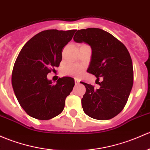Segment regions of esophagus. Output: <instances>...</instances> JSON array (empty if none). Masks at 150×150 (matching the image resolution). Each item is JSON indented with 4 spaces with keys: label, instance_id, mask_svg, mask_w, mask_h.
<instances>
[{
    "label": "esophagus",
    "instance_id": "esophagus-1",
    "mask_svg": "<svg viewBox=\"0 0 150 150\" xmlns=\"http://www.w3.org/2000/svg\"><path fill=\"white\" fill-rule=\"evenodd\" d=\"M75 85H78V83H80V80L78 79V78H75Z\"/></svg>",
    "mask_w": 150,
    "mask_h": 150
}]
</instances>
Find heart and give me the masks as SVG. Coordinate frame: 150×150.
Wrapping results in <instances>:
<instances>
[{"mask_svg": "<svg viewBox=\"0 0 150 150\" xmlns=\"http://www.w3.org/2000/svg\"><path fill=\"white\" fill-rule=\"evenodd\" d=\"M64 74L67 75H74V76H80L82 74L81 67L73 64H68L63 70Z\"/></svg>", "mask_w": 150, "mask_h": 150, "instance_id": "b5f03b06", "label": "heart"}]
</instances>
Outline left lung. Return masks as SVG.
<instances>
[{"mask_svg":"<svg viewBox=\"0 0 150 150\" xmlns=\"http://www.w3.org/2000/svg\"><path fill=\"white\" fill-rule=\"evenodd\" d=\"M73 39L92 49L87 72L97 78L100 88L81 82L86 88L81 100L84 112L98 120H108L124 109L134 81L132 58L127 47L112 34L98 28L78 30Z\"/></svg>","mask_w":150,"mask_h":150,"instance_id":"left-lung-1","label":"left lung"}]
</instances>
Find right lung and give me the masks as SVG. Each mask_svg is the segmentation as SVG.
<instances>
[{
  "label": "right lung",
  "mask_w": 150,
  "mask_h": 150,
  "mask_svg": "<svg viewBox=\"0 0 150 150\" xmlns=\"http://www.w3.org/2000/svg\"><path fill=\"white\" fill-rule=\"evenodd\" d=\"M76 30H46L28 41L18 54L12 72L13 89L21 106L30 116L49 120L62 113L65 98L75 82L70 77L56 84L47 79L62 60V50Z\"/></svg>",
  "instance_id": "right-lung-1"
}]
</instances>
